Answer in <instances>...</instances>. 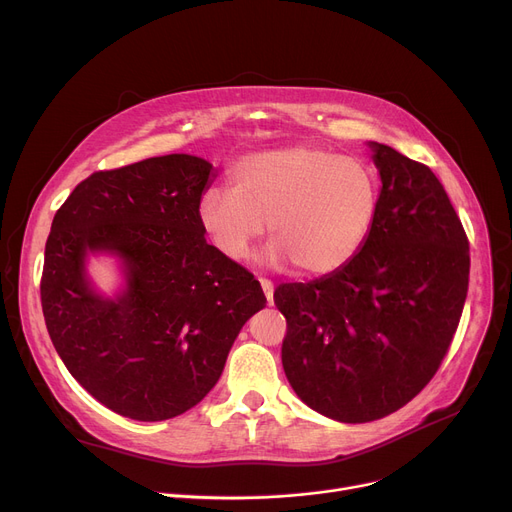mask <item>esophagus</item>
Here are the masks:
<instances>
[{"instance_id": "1", "label": "esophagus", "mask_w": 512, "mask_h": 512, "mask_svg": "<svg viewBox=\"0 0 512 512\" xmlns=\"http://www.w3.org/2000/svg\"><path fill=\"white\" fill-rule=\"evenodd\" d=\"M260 287H262V291H264V297H266V304L268 306H273V302H275V299H273V283H270V281H266V279H260Z\"/></svg>"}]
</instances>
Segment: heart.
Here are the masks:
<instances>
[{"label":"heart","instance_id":"b5f03b06","mask_svg":"<svg viewBox=\"0 0 512 512\" xmlns=\"http://www.w3.org/2000/svg\"><path fill=\"white\" fill-rule=\"evenodd\" d=\"M378 204V177L368 163L291 144L239 159L231 188L200 194L196 219L206 242L233 262L248 256L266 223L273 242L262 264H297L304 275L326 277L362 252Z\"/></svg>","mask_w":512,"mask_h":512}]
</instances>
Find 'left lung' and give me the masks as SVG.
Returning <instances> with one entry per match:
<instances>
[{"label":"left lung","instance_id":"1","mask_svg":"<svg viewBox=\"0 0 512 512\" xmlns=\"http://www.w3.org/2000/svg\"><path fill=\"white\" fill-rule=\"evenodd\" d=\"M368 148L382 188L362 252L333 275L275 289L291 388L343 424L393 413L432 380L469 287V244L438 177L386 144Z\"/></svg>","mask_w":512,"mask_h":512}]
</instances>
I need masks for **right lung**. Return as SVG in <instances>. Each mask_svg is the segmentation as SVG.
<instances>
[{"label": "right lung", "instance_id": "obj_1", "mask_svg": "<svg viewBox=\"0 0 512 512\" xmlns=\"http://www.w3.org/2000/svg\"><path fill=\"white\" fill-rule=\"evenodd\" d=\"M215 175L186 153L97 171L51 223L41 304L53 347L99 403L138 422L198 405L239 330L266 306L254 275L198 227L196 204ZM97 255L118 264L113 294L89 277Z\"/></svg>", "mask_w": 512, "mask_h": 512}]
</instances>
